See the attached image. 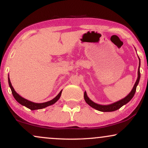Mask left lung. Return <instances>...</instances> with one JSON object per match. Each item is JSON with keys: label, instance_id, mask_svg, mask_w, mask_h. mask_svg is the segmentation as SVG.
Wrapping results in <instances>:
<instances>
[{"label": "left lung", "instance_id": "8db88e82", "mask_svg": "<svg viewBox=\"0 0 148 148\" xmlns=\"http://www.w3.org/2000/svg\"><path fill=\"white\" fill-rule=\"evenodd\" d=\"M139 64L138 72H137V74H138L137 79V80H136L135 84H134L133 89L131 90V91L129 92V94L127 96H126V97L125 98H123V99H122L121 100H119V101L115 102V103L109 104V105H100V104H97V103H95V102L92 101V100H90L89 98H88L87 95H86V91H84V100H85L86 103H87L88 105H89L90 107L94 108V109L99 110V111H100V112H106L116 111V110L120 109L122 106H123L124 105H125V104H127L128 102H129L131 100L132 98L133 97L134 95H135V93L137 86L138 85L139 79H140V70H139V68H140V59H139Z\"/></svg>", "mask_w": 148, "mask_h": 148}]
</instances>
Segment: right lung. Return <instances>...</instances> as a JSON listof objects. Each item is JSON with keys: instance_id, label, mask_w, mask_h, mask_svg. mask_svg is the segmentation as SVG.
<instances>
[{"instance_id": "right-lung-1", "label": "right lung", "mask_w": 148, "mask_h": 148, "mask_svg": "<svg viewBox=\"0 0 148 148\" xmlns=\"http://www.w3.org/2000/svg\"><path fill=\"white\" fill-rule=\"evenodd\" d=\"M8 82H9V84L10 88H11V92H12V94L13 95V97L15 99V100L18 102L19 103H20L21 105H22L25 107H26L29 109H30L31 110H39V109H43V108L47 107V106H51L53 104H54L56 102L58 101V99H60L61 97V95H62V90H61L58 95L56 96V97L53 98L52 100H50V101L45 102V103H34V102L30 101L29 100H27L26 99H24V98L21 97V96L19 95L16 92L14 88H13L12 84L11 83V81H10L9 77H8Z\"/></svg>"}]
</instances>
